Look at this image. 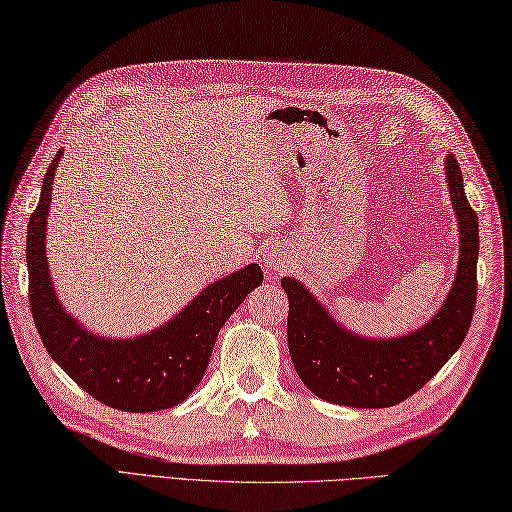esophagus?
<instances>
[{"label":"esophagus","instance_id":"1","mask_svg":"<svg viewBox=\"0 0 512 512\" xmlns=\"http://www.w3.org/2000/svg\"><path fill=\"white\" fill-rule=\"evenodd\" d=\"M260 256H263V263H265L267 269H278L280 265H287V260H289L285 249L280 247V245H276V243L267 245Z\"/></svg>","mask_w":512,"mask_h":512}]
</instances>
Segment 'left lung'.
Listing matches in <instances>:
<instances>
[{
	"mask_svg": "<svg viewBox=\"0 0 512 512\" xmlns=\"http://www.w3.org/2000/svg\"><path fill=\"white\" fill-rule=\"evenodd\" d=\"M444 176L460 232V258L444 302L422 327L393 338L360 336L333 318L298 278H280L289 298V356L302 384L320 400L353 409L400 404L420 391L464 342L477 298L479 225L453 154H446Z\"/></svg>",
	"mask_w": 512,
	"mask_h": 512,
	"instance_id": "left-lung-1",
	"label": "left lung"
}]
</instances>
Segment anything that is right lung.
Returning a JSON list of instances; mask_svg holds the SVG:
<instances>
[{
  "mask_svg": "<svg viewBox=\"0 0 512 512\" xmlns=\"http://www.w3.org/2000/svg\"><path fill=\"white\" fill-rule=\"evenodd\" d=\"M61 150L48 165L28 223V296L35 327L50 358L92 398L128 413L172 409L190 395L210 364L218 331L247 294L263 285L249 263L207 285L165 325L132 338L99 336L70 314L52 285L46 227Z\"/></svg>",
  "mask_w": 512,
  "mask_h": 512,
  "instance_id": "right-lung-1",
  "label": "right lung"
}]
</instances>
